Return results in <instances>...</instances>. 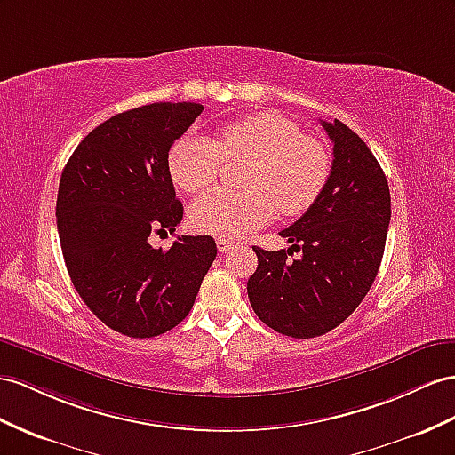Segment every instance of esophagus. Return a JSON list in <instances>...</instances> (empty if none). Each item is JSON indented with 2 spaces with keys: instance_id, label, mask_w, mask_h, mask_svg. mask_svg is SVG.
<instances>
[{
  "instance_id": "1",
  "label": "esophagus",
  "mask_w": 455,
  "mask_h": 455,
  "mask_svg": "<svg viewBox=\"0 0 455 455\" xmlns=\"http://www.w3.org/2000/svg\"><path fill=\"white\" fill-rule=\"evenodd\" d=\"M232 246H235V243L228 242V240H217V248H219L220 253H227L228 250H232Z\"/></svg>"
}]
</instances>
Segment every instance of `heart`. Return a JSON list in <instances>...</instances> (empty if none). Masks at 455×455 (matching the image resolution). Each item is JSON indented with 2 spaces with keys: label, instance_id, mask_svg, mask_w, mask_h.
Here are the masks:
<instances>
[{
  "label": "heart",
  "instance_id": "b5f03b06",
  "mask_svg": "<svg viewBox=\"0 0 455 455\" xmlns=\"http://www.w3.org/2000/svg\"><path fill=\"white\" fill-rule=\"evenodd\" d=\"M225 159L251 161L250 192L212 190L192 204L190 220L205 235L242 240L267 225L276 209L298 217L317 202L331 172L327 148L276 113H253L227 124L217 140L186 134L169 151V172L186 192H200L223 172Z\"/></svg>",
  "mask_w": 455,
  "mask_h": 455
}]
</instances>
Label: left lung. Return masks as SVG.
Masks as SVG:
<instances>
[{"label":"left lung","instance_id":"obj_1","mask_svg":"<svg viewBox=\"0 0 455 455\" xmlns=\"http://www.w3.org/2000/svg\"><path fill=\"white\" fill-rule=\"evenodd\" d=\"M332 140L327 184L307 212L281 232L286 250L258 253L250 304L267 327L290 339H315L339 327L375 283L390 225L387 177L367 144L344 123L321 121Z\"/></svg>","mask_w":455,"mask_h":455}]
</instances>
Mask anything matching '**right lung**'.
<instances>
[{
  "label": "right lung",
  "mask_w": 455,
  "mask_h": 455,
  "mask_svg": "<svg viewBox=\"0 0 455 455\" xmlns=\"http://www.w3.org/2000/svg\"><path fill=\"white\" fill-rule=\"evenodd\" d=\"M202 111L165 101L115 115L76 146L61 174L55 215L67 271L90 311L132 339L177 327L215 261L212 236H179L169 250L149 243L182 220L169 149Z\"/></svg>",
  "instance_id": "obj_1"
}]
</instances>
